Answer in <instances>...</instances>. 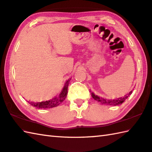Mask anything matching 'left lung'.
<instances>
[{
  "label": "left lung",
  "mask_w": 152,
  "mask_h": 152,
  "mask_svg": "<svg viewBox=\"0 0 152 152\" xmlns=\"http://www.w3.org/2000/svg\"><path fill=\"white\" fill-rule=\"evenodd\" d=\"M132 93V91H130L129 94L126 96H124V97H121L119 98H117V99H104V98L102 97H100L99 96H96V95H95L93 92H91V95L92 97L94 98V99L97 101L98 102H100L101 103L104 104V105H120V104L123 103L124 101H125L128 97H129L130 95H131Z\"/></svg>",
  "instance_id": "8db88e82"
}]
</instances>
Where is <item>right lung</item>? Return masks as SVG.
Returning a JSON list of instances; mask_svg holds the SVG:
<instances>
[{
  "label": "right lung",
  "instance_id": "1",
  "mask_svg": "<svg viewBox=\"0 0 152 152\" xmlns=\"http://www.w3.org/2000/svg\"><path fill=\"white\" fill-rule=\"evenodd\" d=\"M70 81V79L68 80L66 82V83H65L64 88H62V90L61 92L60 95L58 96V97L53 98V99H52L51 100L45 101V102H37V103L28 102V103L30 104L31 105L39 109H50V108L57 107L58 105H60L61 103H62V102L65 99V98L66 97L67 94H68V84H69Z\"/></svg>",
  "mask_w": 152,
  "mask_h": 152
}]
</instances>
